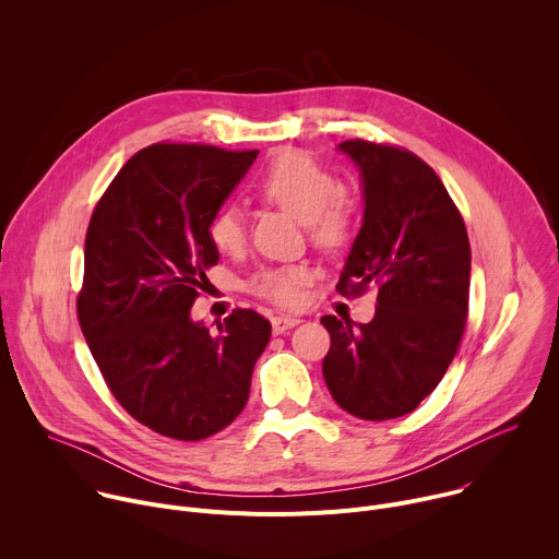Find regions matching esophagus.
I'll return each instance as SVG.
<instances>
[{
    "label": "esophagus",
    "mask_w": 559,
    "mask_h": 559,
    "mask_svg": "<svg viewBox=\"0 0 559 559\" xmlns=\"http://www.w3.org/2000/svg\"><path fill=\"white\" fill-rule=\"evenodd\" d=\"M298 323H300V318H294V316H276V318H272V330H274V334H283V332L296 328Z\"/></svg>",
    "instance_id": "1"
}]
</instances>
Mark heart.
Here are the masks:
<instances>
[{
	"label": "heart",
	"instance_id": "1",
	"mask_svg": "<svg viewBox=\"0 0 559 559\" xmlns=\"http://www.w3.org/2000/svg\"><path fill=\"white\" fill-rule=\"evenodd\" d=\"M259 197L309 227L318 246H338L349 227L352 207L341 197L338 179L298 150L276 154L257 183ZM212 246L223 254H234L246 243V218L236 205L221 207L210 225ZM311 270L302 263L261 270L250 287L259 296L278 305H296L300 289L311 281Z\"/></svg>",
	"mask_w": 559,
	"mask_h": 559
}]
</instances>
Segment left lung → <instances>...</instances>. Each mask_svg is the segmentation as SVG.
I'll list each match as a JSON object with an SVG mask.
<instances>
[{"label":"left lung","instance_id":"1","mask_svg":"<svg viewBox=\"0 0 559 559\" xmlns=\"http://www.w3.org/2000/svg\"><path fill=\"white\" fill-rule=\"evenodd\" d=\"M360 175L362 225L338 292L378 287L367 325L323 316L332 336L323 376L334 401L362 420L412 414L447 373L466 321L471 248L438 175L407 150L343 141Z\"/></svg>","mask_w":559,"mask_h":559}]
</instances>
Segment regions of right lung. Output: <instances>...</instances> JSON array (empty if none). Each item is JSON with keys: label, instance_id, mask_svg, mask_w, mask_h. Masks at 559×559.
Masks as SVG:
<instances>
[{"label": "right lung", "instance_id": "right-lung-1", "mask_svg": "<svg viewBox=\"0 0 559 559\" xmlns=\"http://www.w3.org/2000/svg\"><path fill=\"white\" fill-rule=\"evenodd\" d=\"M259 150L158 143L119 170L88 225L76 311L121 407L152 431L203 440L243 412L272 325L234 309L218 334L192 305L218 263L212 216Z\"/></svg>", "mask_w": 559, "mask_h": 559}]
</instances>
